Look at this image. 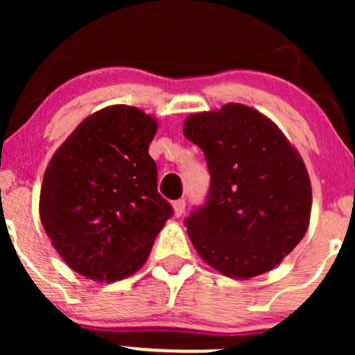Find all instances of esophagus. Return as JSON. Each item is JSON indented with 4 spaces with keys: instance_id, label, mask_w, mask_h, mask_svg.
<instances>
[{
    "instance_id": "obj_1",
    "label": "esophagus",
    "mask_w": 355,
    "mask_h": 355,
    "mask_svg": "<svg viewBox=\"0 0 355 355\" xmlns=\"http://www.w3.org/2000/svg\"><path fill=\"white\" fill-rule=\"evenodd\" d=\"M173 209H175V214H177V216H182V214H184V211H185V199L175 200Z\"/></svg>"
}]
</instances>
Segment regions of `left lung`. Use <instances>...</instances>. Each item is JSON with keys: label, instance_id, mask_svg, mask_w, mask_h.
<instances>
[{"label": "left lung", "instance_id": "8db88e82", "mask_svg": "<svg viewBox=\"0 0 355 355\" xmlns=\"http://www.w3.org/2000/svg\"><path fill=\"white\" fill-rule=\"evenodd\" d=\"M184 135L202 149L209 192L185 227L199 256L227 277L273 270L306 235L309 177L273 121L244 105L187 116Z\"/></svg>", "mask_w": 355, "mask_h": 355}]
</instances>
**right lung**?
I'll return each instance as SVG.
<instances>
[{"label":"right lung","mask_w":355,"mask_h":355,"mask_svg":"<svg viewBox=\"0 0 355 355\" xmlns=\"http://www.w3.org/2000/svg\"><path fill=\"white\" fill-rule=\"evenodd\" d=\"M155 134L149 114L110 106L85 118L46 168L42 227L77 273L98 282L135 273L173 216L148 153Z\"/></svg>","instance_id":"1"}]
</instances>
